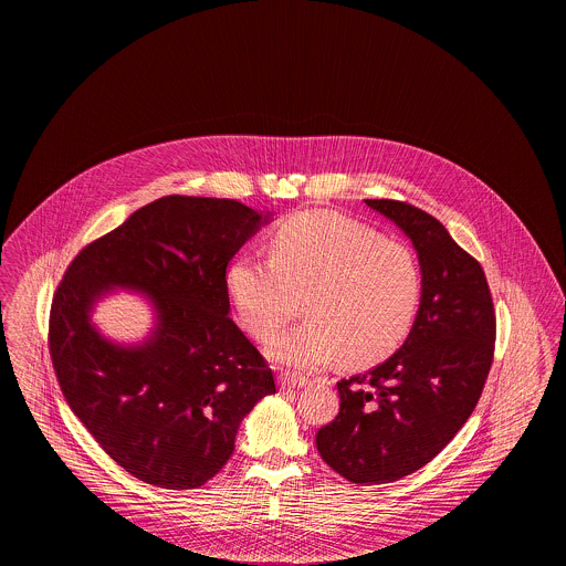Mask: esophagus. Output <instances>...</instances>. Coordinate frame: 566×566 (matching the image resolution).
Masks as SVG:
<instances>
[{"label": "esophagus", "instance_id": "obj_1", "mask_svg": "<svg viewBox=\"0 0 566 566\" xmlns=\"http://www.w3.org/2000/svg\"><path fill=\"white\" fill-rule=\"evenodd\" d=\"M279 386H281V389H296V387L311 386V379L296 375V373H281L279 375Z\"/></svg>", "mask_w": 566, "mask_h": 566}]
</instances>
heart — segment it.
<instances>
[{"mask_svg": "<svg viewBox=\"0 0 566 566\" xmlns=\"http://www.w3.org/2000/svg\"><path fill=\"white\" fill-rule=\"evenodd\" d=\"M228 294L242 326L266 340L304 298L306 322L272 338L270 356L315 370L343 356L370 366L411 334L423 296L416 253L354 219L306 210L283 221L270 255L242 253L228 269Z\"/></svg>", "mask_w": 566, "mask_h": 566, "instance_id": "heart-1", "label": "heart"}]
</instances>
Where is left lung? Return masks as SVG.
Wrapping results in <instances>:
<instances>
[{
	"label": "left lung",
	"instance_id": "left-lung-1",
	"mask_svg": "<svg viewBox=\"0 0 566 566\" xmlns=\"http://www.w3.org/2000/svg\"><path fill=\"white\" fill-rule=\"evenodd\" d=\"M417 251L423 296L405 345L368 373L340 379V411L315 441L352 483H389L426 467L475 411L496 340L483 269L432 214L398 200H366Z\"/></svg>",
	"mask_w": 566,
	"mask_h": 566
}]
</instances>
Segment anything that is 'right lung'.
<instances>
[{"label": "right lung", "mask_w": 566, "mask_h": 566, "mask_svg": "<svg viewBox=\"0 0 566 566\" xmlns=\"http://www.w3.org/2000/svg\"><path fill=\"white\" fill-rule=\"evenodd\" d=\"M269 214L226 198L166 196L87 244L51 304L49 349L61 391L91 437L129 475L193 490L234 451L240 421L274 377L228 317L226 270ZM115 286L140 291L156 327L140 346L90 324Z\"/></svg>", "instance_id": "obj_1"}]
</instances>
